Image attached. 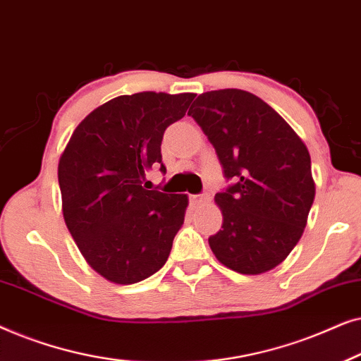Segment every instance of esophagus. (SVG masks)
Wrapping results in <instances>:
<instances>
[{"mask_svg":"<svg viewBox=\"0 0 361 361\" xmlns=\"http://www.w3.org/2000/svg\"><path fill=\"white\" fill-rule=\"evenodd\" d=\"M190 199H192V202H194V204H202V202H207V200H209V199H210V195H209V194H205V192H204V194L192 195Z\"/></svg>","mask_w":361,"mask_h":361,"instance_id":"obj_1","label":"esophagus"}]
</instances>
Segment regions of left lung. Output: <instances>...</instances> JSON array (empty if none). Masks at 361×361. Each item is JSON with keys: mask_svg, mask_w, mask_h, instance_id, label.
<instances>
[{"mask_svg": "<svg viewBox=\"0 0 361 361\" xmlns=\"http://www.w3.org/2000/svg\"><path fill=\"white\" fill-rule=\"evenodd\" d=\"M189 115L233 179L215 195L224 224L212 251L241 274L276 268L302 236L315 197L307 147L268 103L238 88L202 93Z\"/></svg>", "mask_w": 361, "mask_h": 361, "instance_id": "left-lung-1", "label": "left lung"}]
</instances>
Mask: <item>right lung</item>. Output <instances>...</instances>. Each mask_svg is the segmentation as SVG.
Listing matches in <instances>:
<instances>
[{
    "instance_id": "obj_1",
    "label": "right lung",
    "mask_w": 361,
    "mask_h": 361,
    "mask_svg": "<svg viewBox=\"0 0 361 361\" xmlns=\"http://www.w3.org/2000/svg\"><path fill=\"white\" fill-rule=\"evenodd\" d=\"M194 93L140 92L103 103L72 133L59 161L63 220L87 263L116 284L157 273L184 224V194L147 190L146 172L162 164L166 128Z\"/></svg>"
}]
</instances>
